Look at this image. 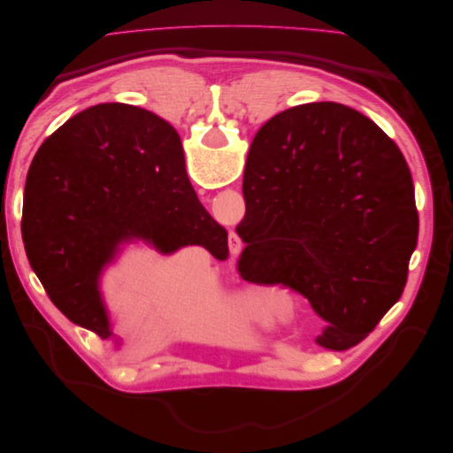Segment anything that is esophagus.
Returning <instances> with one entry per match:
<instances>
[{
	"mask_svg": "<svg viewBox=\"0 0 453 453\" xmlns=\"http://www.w3.org/2000/svg\"><path fill=\"white\" fill-rule=\"evenodd\" d=\"M234 245H236V248L240 250V242H234ZM230 248H232V242H230Z\"/></svg>",
	"mask_w": 453,
	"mask_h": 453,
	"instance_id": "34e87169",
	"label": "esophagus"
}]
</instances>
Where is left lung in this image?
Returning a JSON list of instances; mask_svg holds the SVG:
<instances>
[{
    "instance_id": "8db88e82",
    "label": "left lung",
    "mask_w": 453,
    "mask_h": 453,
    "mask_svg": "<svg viewBox=\"0 0 453 453\" xmlns=\"http://www.w3.org/2000/svg\"><path fill=\"white\" fill-rule=\"evenodd\" d=\"M242 190L240 276L308 298L319 346H357L401 298L418 245L401 149L348 105L291 107L257 132Z\"/></svg>"
}]
</instances>
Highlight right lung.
Segmentation results:
<instances>
[{
	"label": "right lung",
	"mask_w": 453,
	"mask_h": 453,
	"mask_svg": "<svg viewBox=\"0 0 453 453\" xmlns=\"http://www.w3.org/2000/svg\"><path fill=\"white\" fill-rule=\"evenodd\" d=\"M130 240L164 255L196 243L228 257L226 230L198 202L175 128L142 107L100 104L64 122L34 157L22 242L52 304L107 340L100 273Z\"/></svg>",
	"instance_id": "add662e5"
}]
</instances>
